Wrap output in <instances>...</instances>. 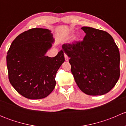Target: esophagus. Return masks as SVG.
<instances>
[{"instance_id": "34e87169", "label": "esophagus", "mask_w": 126, "mask_h": 126, "mask_svg": "<svg viewBox=\"0 0 126 126\" xmlns=\"http://www.w3.org/2000/svg\"><path fill=\"white\" fill-rule=\"evenodd\" d=\"M64 58H65L66 61H68V60H69V58H68V55H67L66 54H64Z\"/></svg>"}]
</instances>
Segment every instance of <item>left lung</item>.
Listing matches in <instances>:
<instances>
[{
	"instance_id": "8db88e82",
	"label": "left lung",
	"mask_w": 126,
	"mask_h": 126,
	"mask_svg": "<svg viewBox=\"0 0 126 126\" xmlns=\"http://www.w3.org/2000/svg\"><path fill=\"white\" fill-rule=\"evenodd\" d=\"M83 40L63 44L70 58L71 72L77 86L88 95L107 93L120 76V55L112 36L104 30L83 27Z\"/></svg>"
}]
</instances>
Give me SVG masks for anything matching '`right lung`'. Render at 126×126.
<instances>
[{"label":"right lung","instance_id":"add662e5","mask_svg":"<svg viewBox=\"0 0 126 126\" xmlns=\"http://www.w3.org/2000/svg\"><path fill=\"white\" fill-rule=\"evenodd\" d=\"M54 41L50 30L35 28L19 35L11 43L7 55L8 79L24 97L44 98L55 88L56 74L64 57L62 50L52 58L45 55Z\"/></svg>","mask_w":126,"mask_h":126}]
</instances>
